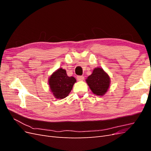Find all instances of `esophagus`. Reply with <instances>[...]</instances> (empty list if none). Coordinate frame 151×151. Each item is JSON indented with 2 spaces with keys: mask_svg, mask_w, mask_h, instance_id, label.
<instances>
[{
  "mask_svg": "<svg viewBox=\"0 0 151 151\" xmlns=\"http://www.w3.org/2000/svg\"><path fill=\"white\" fill-rule=\"evenodd\" d=\"M84 77L83 76H77V79L78 81H83L84 80Z\"/></svg>",
  "mask_w": 151,
  "mask_h": 151,
  "instance_id": "1",
  "label": "esophagus"
}]
</instances>
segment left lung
Segmentation results:
<instances>
[{
	"label": "left lung",
	"instance_id": "obj_1",
	"mask_svg": "<svg viewBox=\"0 0 151 151\" xmlns=\"http://www.w3.org/2000/svg\"><path fill=\"white\" fill-rule=\"evenodd\" d=\"M90 89L98 96L104 95L110 86V77L102 68H94L93 73L86 79Z\"/></svg>",
	"mask_w": 151,
	"mask_h": 151
}]
</instances>
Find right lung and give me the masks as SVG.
Returning <instances> with one entry per match:
<instances>
[{
  "mask_svg": "<svg viewBox=\"0 0 151 151\" xmlns=\"http://www.w3.org/2000/svg\"><path fill=\"white\" fill-rule=\"evenodd\" d=\"M76 82L74 77H68L66 70L59 68L48 78V85L54 97L62 99L66 98Z\"/></svg>",
  "mask_w": 151,
  "mask_h": 151,
  "instance_id": "right-lung-1",
  "label": "right lung"
}]
</instances>
